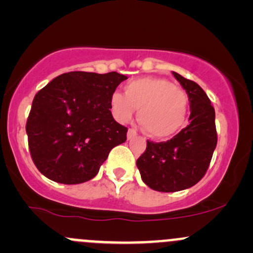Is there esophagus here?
I'll return each instance as SVG.
<instances>
[{
    "label": "esophagus",
    "mask_w": 253,
    "mask_h": 253,
    "mask_svg": "<svg viewBox=\"0 0 253 253\" xmlns=\"http://www.w3.org/2000/svg\"><path fill=\"white\" fill-rule=\"evenodd\" d=\"M136 134H137V132L134 131L133 128H129L128 132H127V139H132L133 137H136Z\"/></svg>",
    "instance_id": "1"
}]
</instances>
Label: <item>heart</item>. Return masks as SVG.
Returning <instances> with one entry per match:
<instances>
[{
  "label": "heart",
  "mask_w": 253,
  "mask_h": 253,
  "mask_svg": "<svg viewBox=\"0 0 253 253\" xmlns=\"http://www.w3.org/2000/svg\"><path fill=\"white\" fill-rule=\"evenodd\" d=\"M110 104L120 122H128L138 109V121L147 133L167 138L185 126L190 100L183 89L168 79L142 77L127 83L125 94H112Z\"/></svg>",
  "instance_id": "obj_1"
}]
</instances>
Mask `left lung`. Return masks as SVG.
<instances>
[{
	"instance_id": "8db88e82",
	"label": "left lung",
	"mask_w": 253,
	"mask_h": 253,
	"mask_svg": "<svg viewBox=\"0 0 253 253\" xmlns=\"http://www.w3.org/2000/svg\"><path fill=\"white\" fill-rule=\"evenodd\" d=\"M190 100V124L168 142L147 141L137 159L143 182L159 192L192 187L206 174L216 147L215 111L196 82L172 72Z\"/></svg>"
}]
</instances>
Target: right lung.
I'll return each instance as SVG.
<instances>
[{"label":"right lung","instance_id":"right-lung-1","mask_svg":"<svg viewBox=\"0 0 253 253\" xmlns=\"http://www.w3.org/2000/svg\"><path fill=\"white\" fill-rule=\"evenodd\" d=\"M127 77L117 72L63 73L37 93L25 131L42 175L65 185L91 180L127 127L110 111L111 95Z\"/></svg>","mask_w":253,"mask_h":253}]
</instances>
